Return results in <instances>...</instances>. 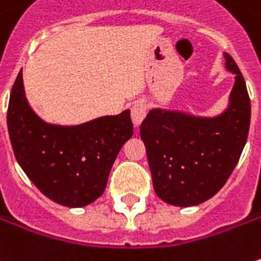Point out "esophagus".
I'll use <instances>...</instances> for the list:
<instances>
[{"mask_svg":"<svg viewBox=\"0 0 261 261\" xmlns=\"http://www.w3.org/2000/svg\"><path fill=\"white\" fill-rule=\"evenodd\" d=\"M146 103L144 102H136L133 107H131V119H133V124L136 125V127H139L140 124H142V121L146 117Z\"/></svg>","mask_w":261,"mask_h":261,"instance_id":"1","label":"esophagus"}]
</instances>
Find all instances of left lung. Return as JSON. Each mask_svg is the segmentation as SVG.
<instances>
[{
	"label": "left lung",
	"mask_w": 261,
	"mask_h": 261,
	"mask_svg": "<svg viewBox=\"0 0 261 261\" xmlns=\"http://www.w3.org/2000/svg\"><path fill=\"white\" fill-rule=\"evenodd\" d=\"M235 74L229 105L216 117L154 108L140 125L153 188L165 203L190 207L212 198L232 174L248 137L251 105L243 74L229 54Z\"/></svg>",
	"instance_id": "left-lung-1"
}]
</instances>
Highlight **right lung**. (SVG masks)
Here are the masks:
<instances>
[{
  "label": "right lung",
  "instance_id": "obj_1",
  "mask_svg": "<svg viewBox=\"0 0 261 261\" xmlns=\"http://www.w3.org/2000/svg\"><path fill=\"white\" fill-rule=\"evenodd\" d=\"M8 134L18 165L52 201L83 207L99 198L121 147L133 136L130 111L79 125L48 124L30 108L20 71L11 89Z\"/></svg>",
  "mask_w": 261,
  "mask_h": 261
}]
</instances>
